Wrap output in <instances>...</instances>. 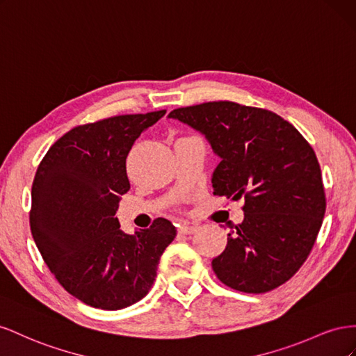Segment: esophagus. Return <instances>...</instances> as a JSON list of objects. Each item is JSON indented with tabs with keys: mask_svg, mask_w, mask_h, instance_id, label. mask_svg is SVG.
Wrapping results in <instances>:
<instances>
[{
	"mask_svg": "<svg viewBox=\"0 0 356 356\" xmlns=\"http://www.w3.org/2000/svg\"><path fill=\"white\" fill-rule=\"evenodd\" d=\"M195 231H197V227L189 225V223H184V225L179 227L180 234H194Z\"/></svg>",
	"mask_w": 356,
	"mask_h": 356,
	"instance_id": "esophagus-1",
	"label": "esophagus"
}]
</instances>
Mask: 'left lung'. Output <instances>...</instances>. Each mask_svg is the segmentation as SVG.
<instances>
[{
	"label": "left lung",
	"instance_id": "1",
	"mask_svg": "<svg viewBox=\"0 0 356 356\" xmlns=\"http://www.w3.org/2000/svg\"><path fill=\"white\" fill-rule=\"evenodd\" d=\"M220 156L219 197H245V219L211 261L232 289L264 293L288 282L310 255L327 209L316 154L300 131L266 108L210 101L172 110Z\"/></svg>",
	"mask_w": 356,
	"mask_h": 356
}]
</instances>
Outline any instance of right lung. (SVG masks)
Wrapping results in <instances>:
<instances>
[{
  "label": "right lung",
  "mask_w": 356,
  "mask_h": 356,
  "mask_svg": "<svg viewBox=\"0 0 356 356\" xmlns=\"http://www.w3.org/2000/svg\"><path fill=\"white\" fill-rule=\"evenodd\" d=\"M165 115H120L74 127L50 146L31 189L29 227L50 273L90 307L125 309L150 291L176 228L156 218L128 236L115 218L129 191L127 156Z\"/></svg>",
  "instance_id": "right-lung-1"
}]
</instances>
